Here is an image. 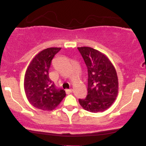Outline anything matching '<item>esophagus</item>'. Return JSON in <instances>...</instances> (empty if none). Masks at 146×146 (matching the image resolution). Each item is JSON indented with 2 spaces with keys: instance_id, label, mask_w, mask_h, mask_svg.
Instances as JSON below:
<instances>
[{
  "instance_id": "1",
  "label": "esophagus",
  "mask_w": 146,
  "mask_h": 146,
  "mask_svg": "<svg viewBox=\"0 0 146 146\" xmlns=\"http://www.w3.org/2000/svg\"><path fill=\"white\" fill-rule=\"evenodd\" d=\"M72 92H73V90H72V89H67V90H66V94H70Z\"/></svg>"
}]
</instances>
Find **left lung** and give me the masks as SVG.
<instances>
[{"mask_svg":"<svg viewBox=\"0 0 146 146\" xmlns=\"http://www.w3.org/2000/svg\"><path fill=\"white\" fill-rule=\"evenodd\" d=\"M88 68V95L79 99L84 110L104 111L114 103L118 94L117 71L108 58L100 51L88 46L78 47Z\"/></svg>","mask_w":146,"mask_h":146,"instance_id":"obj_1","label":"left lung"}]
</instances>
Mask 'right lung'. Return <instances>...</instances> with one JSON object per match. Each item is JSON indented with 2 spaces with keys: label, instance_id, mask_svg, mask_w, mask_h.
I'll return each mask as SVG.
<instances>
[{
  "label": "right lung",
  "instance_id": "obj_1",
  "mask_svg": "<svg viewBox=\"0 0 146 146\" xmlns=\"http://www.w3.org/2000/svg\"><path fill=\"white\" fill-rule=\"evenodd\" d=\"M61 48L52 47L40 51L26 70L24 79L26 96L30 104L39 110H53L66 96L65 90L57 89L48 77L51 61Z\"/></svg>",
  "mask_w": 146,
  "mask_h": 146
}]
</instances>
